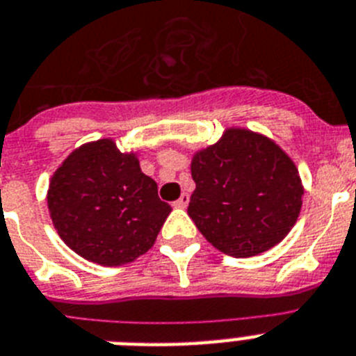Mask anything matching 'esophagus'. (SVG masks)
<instances>
[{
  "instance_id": "34e87169",
  "label": "esophagus",
  "mask_w": 356,
  "mask_h": 356,
  "mask_svg": "<svg viewBox=\"0 0 356 356\" xmlns=\"http://www.w3.org/2000/svg\"><path fill=\"white\" fill-rule=\"evenodd\" d=\"M188 202H190V195H188V193H183L177 201L173 202V206H175V208H186Z\"/></svg>"
}]
</instances>
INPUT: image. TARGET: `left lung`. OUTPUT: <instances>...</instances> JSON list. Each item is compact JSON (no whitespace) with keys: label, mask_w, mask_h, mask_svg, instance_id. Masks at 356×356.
<instances>
[{"label":"left lung","mask_w":356,"mask_h":356,"mask_svg":"<svg viewBox=\"0 0 356 356\" xmlns=\"http://www.w3.org/2000/svg\"><path fill=\"white\" fill-rule=\"evenodd\" d=\"M195 190L188 215L226 255L253 257L279 244L302 206L298 170L279 146L250 130L229 128L192 161Z\"/></svg>","instance_id":"1"}]
</instances>
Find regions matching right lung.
Masks as SVG:
<instances>
[{"label": "right lung", "instance_id": "1", "mask_svg": "<svg viewBox=\"0 0 356 356\" xmlns=\"http://www.w3.org/2000/svg\"><path fill=\"white\" fill-rule=\"evenodd\" d=\"M49 210L59 237L86 261L119 266L154 246L172 211L134 154L112 139L83 145L50 181Z\"/></svg>", "mask_w": 356, "mask_h": 356}]
</instances>
